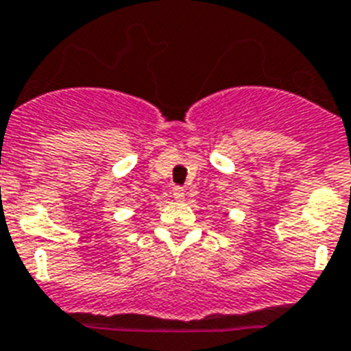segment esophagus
<instances>
[{
	"mask_svg": "<svg viewBox=\"0 0 351 351\" xmlns=\"http://www.w3.org/2000/svg\"><path fill=\"white\" fill-rule=\"evenodd\" d=\"M173 197L176 198V200H182V198L186 197V193H184V187H173Z\"/></svg>",
	"mask_w": 351,
	"mask_h": 351,
	"instance_id": "1",
	"label": "esophagus"
}]
</instances>
